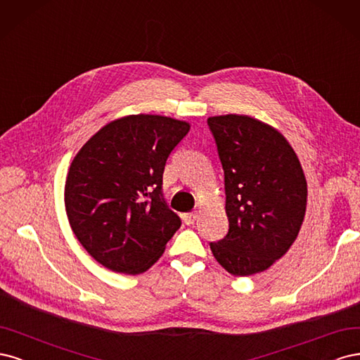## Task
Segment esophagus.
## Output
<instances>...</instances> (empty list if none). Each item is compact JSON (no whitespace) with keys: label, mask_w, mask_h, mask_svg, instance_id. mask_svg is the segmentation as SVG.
<instances>
[{"label":"esophagus","mask_w":360,"mask_h":360,"mask_svg":"<svg viewBox=\"0 0 360 360\" xmlns=\"http://www.w3.org/2000/svg\"><path fill=\"white\" fill-rule=\"evenodd\" d=\"M195 218H197V212H188V214H184V215H182L184 223L187 224V226L193 224V223L195 221Z\"/></svg>","instance_id":"esophagus-1"}]
</instances>
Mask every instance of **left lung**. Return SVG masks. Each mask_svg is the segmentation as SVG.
Listing matches in <instances>:
<instances>
[{"mask_svg": "<svg viewBox=\"0 0 360 360\" xmlns=\"http://www.w3.org/2000/svg\"><path fill=\"white\" fill-rule=\"evenodd\" d=\"M224 170L227 235L211 242L236 276L263 272L292 247L307 210V179L285 137L245 115L207 118Z\"/></svg>", "mask_w": 360, "mask_h": 360, "instance_id": "left-lung-1", "label": "left lung"}]
</instances>
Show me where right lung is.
<instances>
[{
	"instance_id": "right-lung-1",
	"label": "right lung",
	"mask_w": 360,
	"mask_h": 360,
	"mask_svg": "<svg viewBox=\"0 0 360 360\" xmlns=\"http://www.w3.org/2000/svg\"><path fill=\"white\" fill-rule=\"evenodd\" d=\"M190 124L130 115L104 125L79 150L65 181V211L82 247L104 268L142 274L181 227L163 195V172Z\"/></svg>"
}]
</instances>
